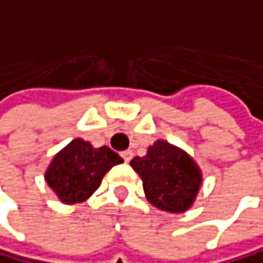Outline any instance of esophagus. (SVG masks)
<instances>
[{"instance_id": "34e87169", "label": "esophagus", "mask_w": 263, "mask_h": 263, "mask_svg": "<svg viewBox=\"0 0 263 263\" xmlns=\"http://www.w3.org/2000/svg\"><path fill=\"white\" fill-rule=\"evenodd\" d=\"M121 157H123L124 161L127 163V161H130V158H133V152H130V150H124L123 154H121Z\"/></svg>"}]
</instances>
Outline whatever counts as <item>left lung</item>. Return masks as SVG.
I'll return each instance as SVG.
<instances>
[{"mask_svg": "<svg viewBox=\"0 0 263 263\" xmlns=\"http://www.w3.org/2000/svg\"><path fill=\"white\" fill-rule=\"evenodd\" d=\"M142 178L148 202L160 210L179 213L191 207L200 187V171L192 158L165 140L148 147L145 157L130 160Z\"/></svg>", "mask_w": 263, "mask_h": 263, "instance_id": "obj_1", "label": "left lung"}]
</instances>
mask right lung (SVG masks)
<instances>
[{"label":"right lung","mask_w":263,"mask_h":263,"mask_svg":"<svg viewBox=\"0 0 263 263\" xmlns=\"http://www.w3.org/2000/svg\"><path fill=\"white\" fill-rule=\"evenodd\" d=\"M121 161L106 145L93 148L85 140L74 139L53 158L45 179L64 203H77L90 197L106 171Z\"/></svg>","instance_id":"1"}]
</instances>
